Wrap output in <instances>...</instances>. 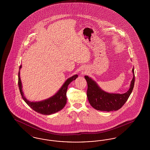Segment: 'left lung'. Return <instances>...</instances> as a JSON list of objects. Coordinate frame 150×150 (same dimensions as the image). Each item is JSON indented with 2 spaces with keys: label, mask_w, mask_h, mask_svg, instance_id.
Instances as JSON below:
<instances>
[{
  "label": "left lung",
  "mask_w": 150,
  "mask_h": 150,
  "mask_svg": "<svg viewBox=\"0 0 150 150\" xmlns=\"http://www.w3.org/2000/svg\"><path fill=\"white\" fill-rule=\"evenodd\" d=\"M132 72L133 78L130 88L126 93L123 94L107 93L103 91L93 79L85 76L88 84L87 97L90 105L96 110L102 111L109 112L119 110L127 102L133 89L135 81L134 67Z\"/></svg>",
  "instance_id": "1"
}]
</instances>
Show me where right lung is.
<instances>
[{"mask_svg":"<svg viewBox=\"0 0 150 150\" xmlns=\"http://www.w3.org/2000/svg\"><path fill=\"white\" fill-rule=\"evenodd\" d=\"M21 67L22 64L20 66L18 72V87L23 100L30 107L38 113L47 115L57 112L64 107L67 102L66 92L68 86L73 80H75L78 78V75H74L67 79L57 93L50 98L38 102H31L26 98L22 91V86L20 73Z\"/></svg>","mask_w":150,"mask_h":150,"instance_id":"obj_1","label":"right lung"}]
</instances>
